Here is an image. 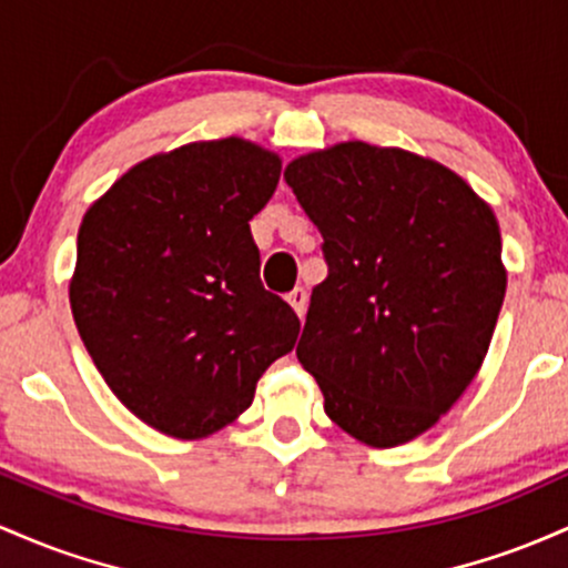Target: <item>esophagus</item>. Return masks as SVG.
<instances>
[{"label":"esophagus","mask_w":568,"mask_h":568,"mask_svg":"<svg viewBox=\"0 0 568 568\" xmlns=\"http://www.w3.org/2000/svg\"><path fill=\"white\" fill-rule=\"evenodd\" d=\"M286 303H290L292 308H295V314L303 318V314H305V305H308V292H305L303 286H295V290H292L290 295H286Z\"/></svg>","instance_id":"obj_1"}]
</instances>
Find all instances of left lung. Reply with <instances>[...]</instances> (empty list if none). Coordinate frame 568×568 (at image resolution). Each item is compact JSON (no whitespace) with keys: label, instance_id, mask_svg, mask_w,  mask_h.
Segmentation results:
<instances>
[{"label":"left lung","instance_id":"obj_1","mask_svg":"<svg viewBox=\"0 0 568 568\" xmlns=\"http://www.w3.org/2000/svg\"><path fill=\"white\" fill-rule=\"evenodd\" d=\"M284 180L327 260L297 359L343 432L410 443L486 359L507 290L499 222L462 176L397 146L308 152Z\"/></svg>","mask_w":568,"mask_h":568}]
</instances>
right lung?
I'll list each match as a JSON object with an SVG mask.
<instances>
[{"mask_svg": "<svg viewBox=\"0 0 568 568\" xmlns=\"http://www.w3.org/2000/svg\"><path fill=\"white\" fill-rule=\"evenodd\" d=\"M282 176L276 152L231 136L152 155L82 216L69 284L101 378L169 437L220 432L290 354L301 318L260 282L250 220Z\"/></svg>", "mask_w": 568, "mask_h": 568, "instance_id": "obj_1", "label": "right lung"}]
</instances>
